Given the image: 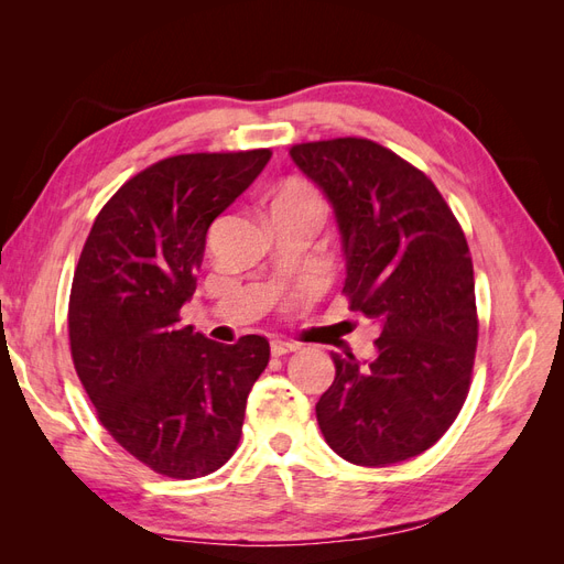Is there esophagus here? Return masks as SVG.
I'll return each mask as SVG.
<instances>
[{
  "instance_id": "esophagus-1",
  "label": "esophagus",
  "mask_w": 564,
  "mask_h": 564,
  "mask_svg": "<svg viewBox=\"0 0 564 564\" xmlns=\"http://www.w3.org/2000/svg\"><path fill=\"white\" fill-rule=\"evenodd\" d=\"M301 346L299 344H292V340H272L270 344V352L275 357H282V355H289V352H296Z\"/></svg>"
}]
</instances>
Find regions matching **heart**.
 <instances>
[{"label": "heart", "instance_id": "1", "mask_svg": "<svg viewBox=\"0 0 564 564\" xmlns=\"http://www.w3.org/2000/svg\"><path fill=\"white\" fill-rule=\"evenodd\" d=\"M282 207H294V209H305L315 214L317 218L322 216V199L319 195L313 191L311 185L305 183H284L282 187H278L275 193L270 197V209H282Z\"/></svg>", "mask_w": 564, "mask_h": 564}]
</instances>
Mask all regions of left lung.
I'll use <instances>...</instances> for the list:
<instances>
[{
  "mask_svg": "<svg viewBox=\"0 0 564 564\" xmlns=\"http://www.w3.org/2000/svg\"><path fill=\"white\" fill-rule=\"evenodd\" d=\"M289 155L334 209L350 311L381 329L373 360L332 352L319 431L355 466L400 464L433 447L468 395L477 313L464 230L433 181L379 143H301Z\"/></svg>",
  "mask_w": 564,
  "mask_h": 564,
  "instance_id": "1",
  "label": "left lung"
}]
</instances>
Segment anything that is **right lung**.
I'll return each mask as SVG.
<instances>
[{
    "label": "right lung",
    "mask_w": 564,
    "mask_h": 564,
    "mask_svg": "<svg viewBox=\"0 0 564 564\" xmlns=\"http://www.w3.org/2000/svg\"><path fill=\"white\" fill-rule=\"evenodd\" d=\"M272 152H197L129 178L94 220L70 292V350L100 423L169 477L209 475L237 449L249 390L270 360L263 336L216 344L183 327L214 218Z\"/></svg>",
    "instance_id": "add662e5"
}]
</instances>
